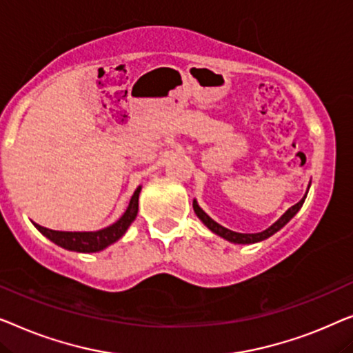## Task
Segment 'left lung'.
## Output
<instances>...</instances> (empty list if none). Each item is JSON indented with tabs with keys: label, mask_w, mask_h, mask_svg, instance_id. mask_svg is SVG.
Wrapping results in <instances>:
<instances>
[{
	"label": "left lung",
	"mask_w": 353,
	"mask_h": 353,
	"mask_svg": "<svg viewBox=\"0 0 353 353\" xmlns=\"http://www.w3.org/2000/svg\"><path fill=\"white\" fill-rule=\"evenodd\" d=\"M309 187H310V183H309ZM309 192V190H307ZM305 196H307V193L304 195V198H302V200L299 201V203H296L294 206H291L290 210H288L285 214H283L280 219H278L274 225H270L269 228H267V230H264V232H259V233H238V232H233V230H228V228H225V227H222L221 224H217L216 221H212L210 216L206 214L205 211L201 210L200 206H198V203L193 200V211H195V214L200 217V221L203 222V224H205L208 228H210L211 232H214L216 235H219V236H222V238H225V240H228V241H232V243H236V245H251V243H257V241H262V240H265V238H269V236H272L274 235V233H276L278 230H280V228H283L285 227L288 222H290L292 217L296 216V212L301 210L302 208V205H304V201H305Z\"/></svg>",
	"instance_id": "1"
}]
</instances>
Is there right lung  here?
<instances>
[{
  "label": "right lung",
  "mask_w": 353,
  "mask_h": 353,
  "mask_svg": "<svg viewBox=\"0 0 353 353\" xmlns=\"http://www.w3.org/2000/svg\"><path fill=\"white\" fill-rule=\"evenodd\" d=\"M139 193H141V187L136 188L134 195L129 201L128 210L125 211L120 219L110 227L102 228L97 232H59L51 230V228L41 227L34 224L39 232L44 236L49 238L52 243H56L61 248H65L68 251H77V252H97L105 250L107 246H110L112 243L120 240L125 235L128 227L132 224V221L136 219L137 210H139Z\"/></svg>",
  "instance_id": "right-lung-1"
}]
</instances>
